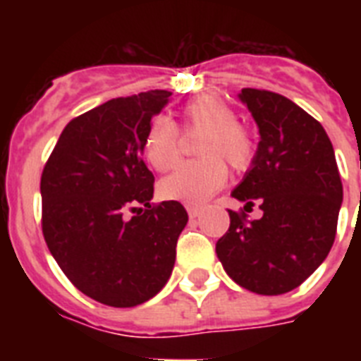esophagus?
I'll list each match as a JSON object with an SVG mask.
<instances>
[{"instance_id": "esophagus-1", "label": "esophagus", "mask_w": 361, "mask_h": 361, "mask_svg": "<svg viewBox=\"0 0 361 361\" xmlns=\"http://www.w3.org/2000/svg\"><path fill=\"white\" fill-rule=\"evenodd\" d=\"M187 214H189V217H191V219H197L198 215L202 214V209L198 208V206H187Z\"/></svg>"}]
</instances>
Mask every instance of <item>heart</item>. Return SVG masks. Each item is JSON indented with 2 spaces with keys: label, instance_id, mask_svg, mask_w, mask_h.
Masks as SVG:
<instances>
[{
  "label": "heart",
  "instance_id": "heart-1",
  "mask_svg": "<svg viewBox=\"0 0 361 361\" xmlns=\"http://www.w3.org/2000/svg\"><path fill=\"white\" fill-rule=\"evenodd\" d=\"M183 127L189 133H204L197 152L200 161L180 164L161 180L159 195L164 200L198 206L208 200L226 183L228 170L238 172L252 164L257 144L251 130L238 123V114L231 104L217 95H200L183 106ZM144 157L155 170H169L180 159V130L164 116L149 121L142 142Z\"/></svg>",
  "mask_w": 361,
  "mask_h": 361
}]
</instances>
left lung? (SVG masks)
Here are the masks:
<instances>
[{
    "label": "left lung",
    "mask_w": 361,
    "mask_h": 361,
    "mask_svg": "<svg viewBox=\"0 0 361 361\" xmlns=\"http://www.w3.org/2000/svg\"><path fill=\"white\" fill-rule=\"evenodd\" d=\"M258 125L257 155L232 197L262 217L232 212L215 245L223 268L247 290L277 296L300 286L336 240L343 183L324 127L290 99L243 87L238 95Z\"/></svg>",
    "instance_id": "1"
}]
</instances>
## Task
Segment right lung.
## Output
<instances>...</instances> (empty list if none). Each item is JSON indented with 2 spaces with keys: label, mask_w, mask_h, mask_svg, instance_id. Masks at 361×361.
Segmentation results:
<instances>
[{
  "label": "right lung",
  "mask_w": 361,
  "mask_h": 361,
  "mask_svg": "<svg viewBox=\"0 0 361 361\" xmlns=\"http://www.w3.org/2000/svg\"><path fill=\"white\" fill-rule=\"evenodd\" d=\"M170 95L118 97L71 120L42 170L48 249L78 290L110 307L140 305L166 285L189 221L180 202L149 204L155 178L142 161L147 125Z\"/></svg>",
  "instance_id": "add662e5"
}]
</instances>
